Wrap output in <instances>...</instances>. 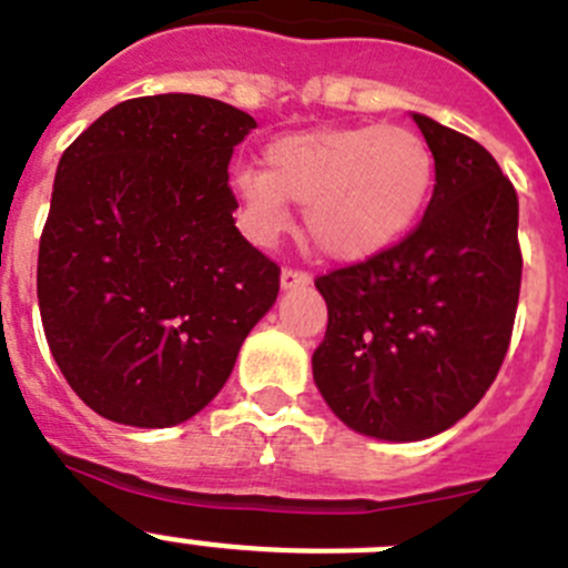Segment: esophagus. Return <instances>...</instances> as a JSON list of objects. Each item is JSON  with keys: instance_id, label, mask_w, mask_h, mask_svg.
<instances>
[{"instance_id": "1", "label": "esophagus", "mask_w": 568, "mask_h": 568, "mask_svg": "<svg viewBox=\"0 0 568 568\" xmlns=\"http://www.w3.org/2000/svg\"><path fill=\"white\" fill-rule=\"evenodd\" d=\"M307 283H311V277L305 272H296V268H283V274H280V288L283 291L305 288Z\"/></svg>"}]
</instances>
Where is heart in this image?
Listing matches in <instances>:
<instances>
[{
    "label": "heart",
    "mask_w": 568,
    "mask_h": 568,
    "mask_svg": "<svg viewBox=\"0 0 568 568\" xmlns=\"http://www.w3.org/2000/svg\"><path fill=\"white\" fill-rule=\"evenodd\" d=\"M266 172L233 180L244 224L272 241L288 202L305 207L311 244L335 263H363L410 233L430 200L436 158L407 126L357 124L288 132L266 146Z\"/></svg>",
    "instance_id": "1"
}]
</instances>
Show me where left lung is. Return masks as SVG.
<instances>
[{
    "mask_svg": "<svg viewBox=\"0 0 568 568\" xmlns=\"http://www.w3.org/2000/svg\"><path fill=\"white\" fill-rule=\"evenodd\" d=\"M436 158L422 224L372 261L316 280L327 333L313 379L361 436L422 442L486 396L514 333L519 200L469 135L413 113Z\"/></svg>",
    "mask_w": 568,
    "mask_h": 568,
    "instance_id": "obj_1",
    "label": "left lung"
}]
</instances>
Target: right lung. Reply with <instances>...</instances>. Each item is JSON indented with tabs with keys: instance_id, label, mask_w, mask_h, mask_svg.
Here are the masks:
<instances>
[{
	"instance_id": "1",
	"label": "right lung",
	"mask_w": 568,
	"mask_h": 568,
	"mask_svg": "<svg viewBox=\"0 0 568 568\" xmlns=\"http://www.w3.org/2000/svg\"><path fill=\"white\" fill-rule=\"evenodd\" d=\"M257 126L196 93L119 102L63 152L38 307L65 383L130 427H174L227 383L280 268L235 227L227 166Z\"/></svg>"
}]
</instances>
